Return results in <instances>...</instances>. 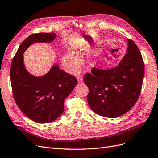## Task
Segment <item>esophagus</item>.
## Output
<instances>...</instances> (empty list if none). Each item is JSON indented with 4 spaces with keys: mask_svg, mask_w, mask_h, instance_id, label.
<instances>
[{
    "mask_svg": "<svg viewBox=\"0 0 158 158\" xmlns=\"http://www.w3.org/2000/svg\"><path fill=\"white\" fill-rule=\"evenodd\" d=\"M77 81H78L79 83H81V82L83 81V77H82L81 75H78L77 77Z\"/></svg>",
    "mask_w": 158,
    "mask_h": 158,
    "instance_id": "1",
    "label": "esophagus"
}]
</instances>
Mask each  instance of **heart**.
<instances>
[{
    "instance_id": "1",
    "label": "heart",
    "mask_w": 158,
    "mask_h": 158,
    "mask_svg": "<svg viewBox=\"0 0 158 158\" xmlns=\"http://www.w3.org/2000/svg\"><path fill=\"white\" fill-rule=\"evenodd\" d=\"M81 60V56L79 52H75L74 54L68 52L64 56L62 62L67 71L71 73H75L80 68Z\"/></svg>"
}]
</instances>
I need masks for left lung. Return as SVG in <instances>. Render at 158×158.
I'll return each mask as SVG.
<instances>
[{"label": "left lung", "instance_id": "1", "mask_svg": "<svg viewBox=\"0 0 158 158\" xmlns=\"http://www.w3.org/2000/svg\"><path fill=\"white\" fill-rule=\"evenodd\" d=\"M144 62L133 40H128L127 52L118 67L109 70L93 68L83 77L89 88L87 100L97 114L115 118L129 112L140 96Z\"/></svg>", "mask_w": 158, "mask_h": 158}]
</instances>
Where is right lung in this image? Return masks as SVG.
Here are the masks:
<instances>
[{"label":"right lung","mask_w":158,"mask_h":158,"mask_svg":"<svg viewBox=\"0 0 158 158\" xmlns=\"http://www.w3.org/2000/svg\"><path fill=\"white\" fill-rule=\"evenodd\" d=\"M54 33L33 34L21 44L13 58L10 77L13 97L18 107L29 119L39 123L52 122L64 109V100L77 84L72 75L54 65L48 73L34 77L27 71L23 54L35 42H50Z\"/></svg>","instance_id":"right-lung-1"}]
</instances>
